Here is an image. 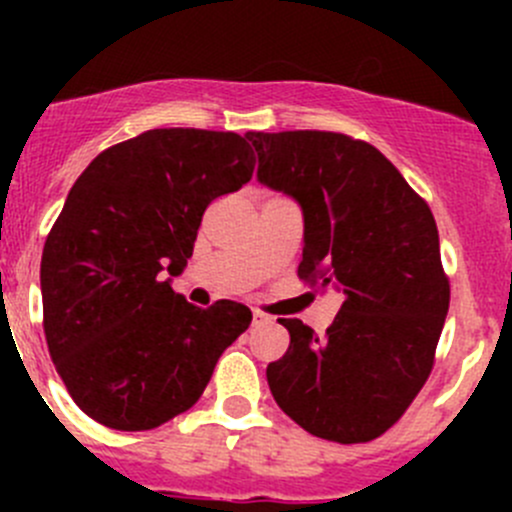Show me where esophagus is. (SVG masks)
Listing matches in <instances>:
<instances>
[{"instance_id":"esophagus-1","label":"esophagus","mask_w":512,"mask_h":512,"mask_svg":"<svg viewBox=\"0 0 512 512\" xmlns=\"http://www.w3.org/2000/svg\"><path fill=\"white\" fill-rule=\"evenodd\" d=\"M270 322V317H267V314H262V312H252V324H267Z\"/></svg>"}]
</instances>
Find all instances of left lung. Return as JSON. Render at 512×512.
Masks as SVG:
<instances>
[{
  "mask_svg": "<svg viewBox=\"0 0 512 512\" xmlns=\"http://www.w3.org/2000/svg\"><path fill=\"white\" fill-rule=\"evenodd\" d=\"M257 180L299 203V277L342 294L319 337L299 319L267 366L277 406L312 436L364 443L394 426L426 384L451 287L431 208L384 153L329 131L245 133Z\"/></svg>",
  "mask_w": 512,
  "mask_h": 512,
  "instance_id": "1",
  "label": "left lung"
}]
</instances>
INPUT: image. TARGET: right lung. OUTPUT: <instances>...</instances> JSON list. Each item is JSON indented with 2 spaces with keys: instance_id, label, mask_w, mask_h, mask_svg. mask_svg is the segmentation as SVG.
I'll return each mask as SVG.
<instances>
[{
  "instance_id": "add662e5",
  "label": "right lung",
  "mask_w": 512,
  "mask_h": 512,
  "mask_svg": "<svg viewBox=\"0 0 512 512\" xmlns=\"http://www.w3.org/2000/svg\"><path fill=\"white\" fill-rule=\"evenodd\" d=\"M255 170L230 131L153 128L91 160L41 255L51 361L86 416L148 431L188 411L252 312L200 309L173 292L205 208Z\"/></svg>"
}]
</instances>
